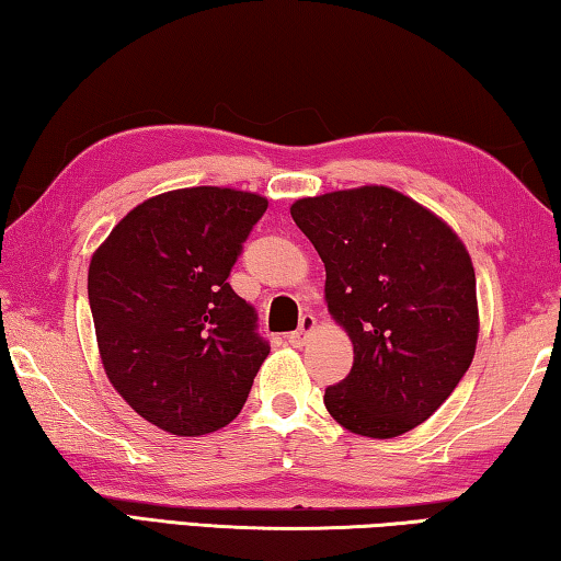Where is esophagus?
<instances>
[{
  "instance_id": "obj_1",
  "label": "esophagus",
  "mask_w": 561,
  "mask_h": 561,
  "mask_svg": "<svg viewBox=\"0 0 561 561\" xmlns=\"http://www.w3.org/2000/svg\"><path fill=\"white\" fill-rule=\"evenodd\" d=\"M314 331H317V319L311 317V314H304L301 321H299V329L291 331V334L287 336V341H289V344H294V346H301L304 341H307L311 334H314Z\"/></svg>"
}]
</instances>
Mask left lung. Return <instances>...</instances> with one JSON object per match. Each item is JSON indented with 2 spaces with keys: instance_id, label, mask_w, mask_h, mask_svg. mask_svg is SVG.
Segmentation results:
<instances>
[{
  "instance_id": "8db88e82",
  "label": "left lung",
  "mask_w": 561,
  "mask_h": 561,
  "mask_svg": "<svg viewBox=\"0 0 561 561\" xmlns=\"http://www.w3.org/2000/svg\"><path fill=\"white\" fill-rule=\"evenodd\" d=\"M289 213L327 267L324 301L354 366L324 403L366 438H398L438 411L480 334L470 252L428 207L386 185L299 197Z\"/></svg>"
}]
</instances>
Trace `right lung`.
Returning <instances> with one entry per match:
<instances>
[{"label": "right lung", "instance_id": "1", "mask_svg": "<svg viewBox=\"0 0 561 561\" xmlns=\"http://www.w3.org/2000/svg\"><path fill=\"white\" fill-rule=\"evenodd\" d=\"M267 197L197 185L148 197L89 264L103 371L156 428L195 438L240 415L270 354L230 270Z\"/></svg>", "mask_w": 561, "mask_h": 561}]
</instances>
